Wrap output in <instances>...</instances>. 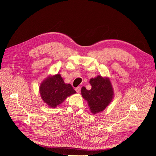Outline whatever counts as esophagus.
I'll use <instances>...</instances> for the list:
<instances>
[{
    "instance_id": "esophagus-1",
    "label": "esophagus",
    "mask_w": 156,
    "mask_h": 156,
    "mask_svg": "<svg viewBox=\"0 0 156 156\" xmlns=\"http://www.w3.org/2000/svg\"><path fill=\"white\" fill-rule=\"evenodd\" d=\"M75 90H76V91L78 93H80V91H81V87H80V86H78L77 87L75 88Z\"/></svg>"
}]
</instances>
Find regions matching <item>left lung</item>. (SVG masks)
Returning <instances> with one entry per match:
<instances>
[{
	"mask_svg": "<svg viewBox=\"0 0 156 156\" xmlns=\"http://www.w3.org/2000/svg\"><path fill=\"white\" fill-rule=\"evenodd\" d=\"M92 87L87 90L81 88V95L87 101L91 112L93 114L101 112L111 102L114 96L113 88L108 78L98 76L90 81Z\"/></svg>",
	"mask_w": 156,
	"mask_h": 156,
	"instance_id": "8db88e82",
	"label": "left lung"
}]
</instances>
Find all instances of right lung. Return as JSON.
Instances as JSON below:
<instances>
[{"mask_svg":"<svg viewBox=\"0 0 156 156\" xmlns=\"http://www.w3.org/2000/svg\"><path fill=\"white\" fill-rule=\"evenodd\" d=\"M39 92L43 101L55 108L68 96L76 93L70 84H65L60 74L49 76L40 85Z\"/></svg>","mask_w":156,"mask_h":156,"instance_id":"1","label":"right lung"}]
</instances>
